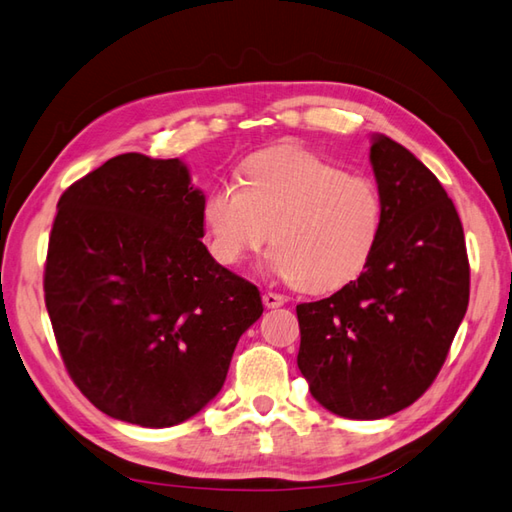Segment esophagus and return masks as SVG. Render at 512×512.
Wrapping results in <instances>:
<instances>
[{
	"label": "esophagus",
	"instance_id": "obj_1",
	"mask_svg": "<svg viewBox=\"0 0 512 512\" xmlns=\"http://www.w3.org/2000/svg\"><path fill=\"white\" fill-rule=\"evenodd\" d=\"M262 299H264L266 308H279V306L286 304V297L279 295V293H264Z\"/></svg>",
	"mask_w": 512,
	"mask_h": 512
}]
</instances>
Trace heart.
<instances>
[{
    "mask_svg": "<svg viewBox=\"0 0 512 512\" xmlns=\"http://www.w3.org/2000/svg\"><path fill=\"white\" fill-rule=\"evenodd\" d=\"M210 255L242 266L268 242L266 266L308 293H330L364 273L384 230V199L366 175L297 146L262 150L242 166V186L206 190Z\"/></svg>",
    "mask_w": 512,
    "mask_h": 512,
    "instance_id": "obj_1",
    "label": "heart"
}]
</instances>
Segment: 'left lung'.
<instances>
[{
	"mask_svg": "<svg viewBox=\"0 0 512 512\" xmlns=\"http://www.w3.org/2000/svg\"><path fill=\"white\" fill-rule=\"evenodd\" d=\"M370 164L384 199L373 257L335 295L297 306L310 395L348 419H382L426 393L470 295L464 228L439 179L386 135Z\"/></svg>",
	"mask_w": 512,
	"mask_h": 512,
	"instance_id": "left-lung-1",
	"label": "left lung"
}]
</instances>
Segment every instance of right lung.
I'll return each instance as SVG.
<instances>
[{
	"label": "right lung",
	"mask_w": 512,
	"mask_h": 512,
	"mask_svg": "<svg viewBox=\"0 0 512 512\" xmlns=\"http://www.w3.org/2000/svg\"><path fill=\"white\" fill-rule=\"evenodd\" d=\"M202 202L179 159L139 153L59 197L46 310L70 379L108 417L168 428L197 415L264 313L257 286L202 244Z\"/></svg>",
	"instance_id": "obj_1"
}]
</instances>
